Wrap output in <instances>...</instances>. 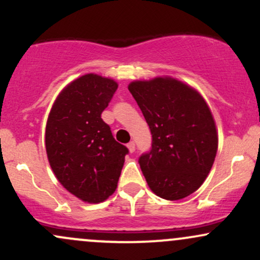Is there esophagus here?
<instances>
[{
  "label": "esophagus",
  "mask_w": 260,
  "mask_h": 260,
  "mask_svg": "<svg viewBox=\"0 0 260 260\" xmlns=\"http://www.w3.org/2000/svg\"><path fill=\"white\" fill-rule=\"evenodd\" d=\"M127 148H128V150L131 151V153H134V150H136V144H134V142L128 143Z\"/></svg>",
  "instance_id": "1"
}]
</instances>
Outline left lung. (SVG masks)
Listing matches in <instances>:
<instances>
[{
	"mask_svg": "<svg viewBox=\"0 0 260 260\" xmlns=\"http://www.w3.org/2000/svg\"><path fill=\"white\" fill-rule=\"evenodd\" d=\"M128 90L150 128L151 149L139 157L148 186L178 201L205 181L217 151L215 121L196 89L171 77L136 80Z\"/></svg>",
	"mask_w": 260,
	"mask_h": 260,
	"instance_id": "8db88e82",
	"label": "left lung"
}]
</instances>
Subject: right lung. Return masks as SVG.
<instances>
[{
    "instance_id": "obj_1",
    "label": "right lung",
    "mask_w": 260,
    "mask_h": 260,
    "mask_svg": "<svg viewBox=\"0 0 260 260\" xmlns=\"http://www.w3.org/2000/svg\"><path fill=\"white\" fill-rule=\"evenodd\" d=\"M117 86L111 78L84 74L59 92L47 118L50 166L59 183L86 203L104 202L115 192L128 154L101 118Z\"/></svg>"
}]
</instances>
